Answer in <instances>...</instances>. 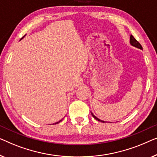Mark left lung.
<instances>
[{"label":"left lung","instance_id":"8db88e82","mask_svg":"<svg viewBox=\"0 0 157 157\" xmlns=\"http://www.w3.org/2000/svg\"><path fill=\"white\" fill-rule=\"evenodd\" d=\"M130 44H131L132 45L134 46V47H136V48H140V49L142 50V45H141V44L139 43V42L136 40L133 37V35H131V36H130ZM92 117H93L94 119H95V120L99 121V122H104V121L100 120V119H98V117H96L94 116L92 113Z\"/></svg>","mask_w":157,"mask_h":157}]
</instances>
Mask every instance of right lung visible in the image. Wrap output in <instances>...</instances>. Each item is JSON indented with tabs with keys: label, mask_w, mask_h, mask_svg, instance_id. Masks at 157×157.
<instances>
[{
	"label": "right lung",
	"mask_w": 157,
	"mask_h": 157,
	"mask_svg": "<svg viewBox=\"0 0 157 157\" xmlns=\"http://www.w3.org/2000/svg\"><path fill=\"white\" fill-rule=\"evenodd\" d=\"M61 121H62V120H60V121H59V122H56V124H57V123H59V122H61Z\"/></svg>",
	"instance_id": "add662e5"
}]
</instances>
